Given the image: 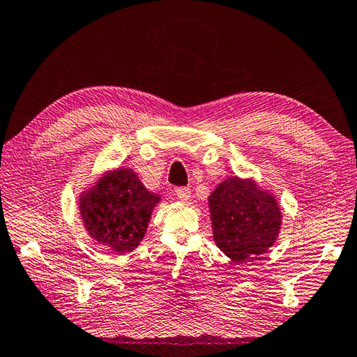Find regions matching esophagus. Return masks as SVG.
<instances>
[{
  "mask_svg": "<svg viewBox=\"0 0 357 357\" xmlns=\"http://www.w3.org/2000/svg\"><path fill=\"white\" fill-rule=\"evenodd\" d=\"M176 195H178V198H179L181 202L190 200V189H189V187H178Z\"/></svg>",
  "mask_w": 357,
  "mask_h": 357,
  "instance_id": "obj_1",
  "label": "esophagus"
}]
</instances>
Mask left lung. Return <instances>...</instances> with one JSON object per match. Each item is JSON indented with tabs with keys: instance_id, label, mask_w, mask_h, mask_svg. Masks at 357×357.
Returning a JSON list of instances; mask_svg holds the SVG:
<instances>
[{
	"instance_id": "left-lung-1",
	"label": "left lung",
	"mask_w": 357,
	"mask_h": 357,
	"mask_svg": "<svg viewBox=\"0 0 357 357\" xmlns=\"http://www.w3.org/2000/svg\"><path fill=\"white\" fill-rule=\"evenodd\" d=\"M215 245L233 261L258 258L275 244L282 209L273 192L252 178L223 179L208 197Z\"/></svg>"
}]
</instances>
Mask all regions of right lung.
<instances>
[{
	"label": "right lung",
	"instance_id": "obj_1",
	"mask_svg": "<svg viewBox=\"0 0 357 357\" xmlns=\"http://www.w3.org/2000/svg\"><path fill=\"white\" fill-rule=\"evenodd\" d=\"M78 211L88 236L114 253L140 245L160 195L149 192L130 168L102 174L78 197Z\"/></svg>",
	"mask_w": 357,
	"mask_h": 357
}]
</instances>
